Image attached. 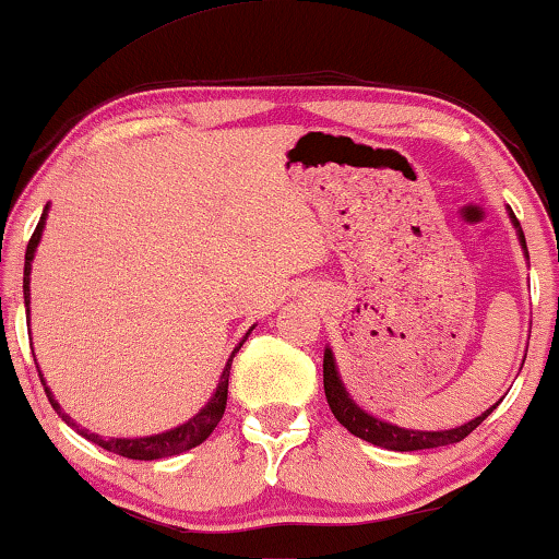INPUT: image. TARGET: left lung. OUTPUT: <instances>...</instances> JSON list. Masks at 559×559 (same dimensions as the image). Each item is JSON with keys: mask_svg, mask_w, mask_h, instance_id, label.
I'll list each match as a JSON object with an SVG mask.
<instances>
[{"mask_svg": "<svg viewBox=\"0 0 559 559\" xmlns=\"http://www.w3.org/2000/svg\"><path fill=\"white\" fill-rule=\"evenodd\" d=\"M514 226L520 230V240H522V248L527 251V243H524V233L520 228V221L514 218V213L510 211ZM323 391H326V402L331 406L333 416H336L338 424H344V427L352 431L354 437H359L364 441H371V444L377 447H384L391 449V452H416V449H435V447H447V444H456V441H462L464 437H469L474 429L479 427L481 421L487 419L492 409H487L477 419L466 421L464 427H456V429H447V431H414V429H402V427H394V424H386L381 419H373L371 414H366L364 409H359L352 399H348L344 384H341L338 379V371H336V361H333V354L331 348H326V354H323Z\"/></svg>", "mask_w": 559, "mask_h": 559, "instance_id": "8db88e82", "label": "left lung"}]
</instances>
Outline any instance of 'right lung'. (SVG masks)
Wrapping results in <instances>:
<instances>
[{
	"label": "right lung",
	"mask_w": 559,
	"mask_h": 559,
	"mask_svg": "<svg viewBox=\"0 0 559 559\" xmlns=\"http://www.w3.org/2000/svg\"><path fill=\"white\" fill-rule=\"evenodd\" d=\"M45 215H47V205H45V213H41V218L37 223L35 233H32V238H29V243H27V253H24V306H27V311H29V271H32V258H35V248H37L39 238H41V228H45ZM251 331H248V333H251ZM248 333H246V336H248ZM240 346H243V344H238L236 352L230 354V359L226 364V369H223L221 384H218V389H215L213 399L193 416V419L186 421V424H180V427H175L170 431H163V435L143 437V439H103V437H97V435H90L87 429H80L78 424H74L70 416L62 412V406L55 402L52 391L47 389L45 379H41V373H39V381H41V386H45V394L49 399V404H52V409L60 414L62 419L70 424V427L78 429V435H82V437L90 439V441H95L97 447L107 449V452L128 456V460H140V462L165 460V456L188 452V449L203 444V441L213 435V429L218 427V421L223 419V412H226V402H228L230 364H233V356L238 354Z\"/></svg>",
	"instance_id": "right-lung-1"
}]
</instances>
